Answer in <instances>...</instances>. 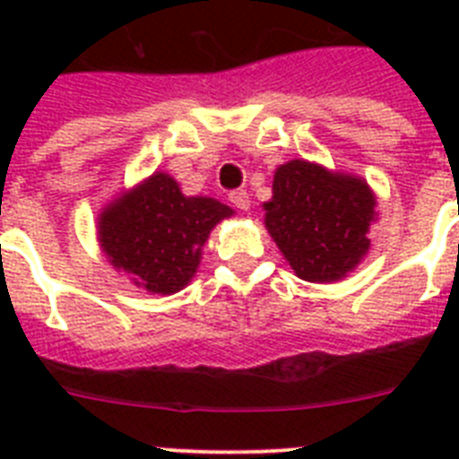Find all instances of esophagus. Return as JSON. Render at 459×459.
<instances>
[{"label":"esophagus","mask_w":459,"mask_h":459,"mask_svg":"<svg viewBox=\"0 0 459 459\" xmlns=\"http://www.w3.org/2000/svg\"><path fill=\"white\" fill-rule=\"evenodd\" d=\"M230 202L241 211L250 209V195L246 190H234V193H230Z\"/></svg>","instance_id":"1"}]
</instances>
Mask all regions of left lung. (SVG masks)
<instances>
[{
  "label": "left lung",
  "instance_id": "left-lung-1",
  "mask_svg": "<svg viewBox=\"0 0 459 459\" xmlns=\"http://www.w3.org/2000/svg\"><path fill=\"white\" fill-rule=\"evenodd\" d=\"M264 209L269 234L296 275L310 282L344 278L370 248L375 195L363 179L290 160L275 172Z\"/></svg>",
  "mask_w": 459,
  "mask_h": 459
}]
</instances>
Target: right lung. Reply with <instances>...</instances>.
<instances>
[{
  "instance_id": "1",
  "label": "right lung",
  "mask_w": 459,
  "mask_h": 459,
  "mask_svg": "<svg viewBox=\"0 0 459 459\" xmlns=\"http://www.w3.org/2000/svg\"><path fill=\"white\" fill-rule=\"evenodd\" d=\"M232 209L211 197H186L172 177L158 172L103 211L100 246L115 269L153 294L188 285L209 232Z\"/></svg>"
}]
</instances>
